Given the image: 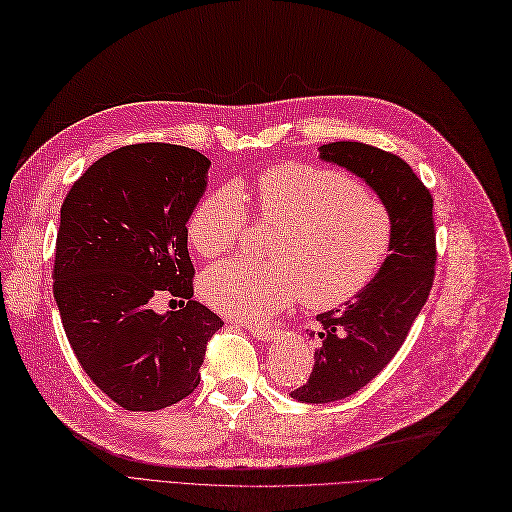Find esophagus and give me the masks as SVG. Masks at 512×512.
<instances>
[{
    "label": "esophagus",
    "mask_w": 512,
    "mask_h": 512,
    "mask_svg": "<svg viewBox=\"0 0 512 512\" xmlns=\"http://www.w3.org/2000/svg\"><path fill=\"white\" fill-rule=\"evenodd\" d=\"M249 331H251L253 337L263 339V342H268V339H274L276 333H278V329L274 325H261V323H251Z\"/></svg>",
    "instance_id": "obj_1"
}]
</instances>
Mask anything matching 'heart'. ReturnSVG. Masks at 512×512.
Returning a JSON list of instances; mask_svg holds the SVG:
<instances>
[{"instance_id":"b5f03b06","label":"heart","mask_w":512,"mask_h":512,"mask_svg":"<svg viewBox=\"0 0 512 512\" xmlns=\"http://www.w3.org/2000/svg\"><path fill=\"white\" fill-rule=\"evenodd\" d=\"M255 213L278 232L270 261L230 259L208 268L200 291L215 310L236 318H263L301 295L310 308H335L363 291L380 270L392 221L380 198L350 175L312 164H278L253 189L227 185L194 208L187 238L198 255L217 259L234 251Z\"/></svg>"}]
</instances>
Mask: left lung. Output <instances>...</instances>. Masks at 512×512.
I'll list each match as a JSON object with an SVG mask.
<instances>
[{"label": "left lung", "instance_id": "1", "mask_svg": "<svg viewBox=\"0 0 512 512\" xmlns=\"http://www.w3.org/2000/svg\"><path fill=\"white\" fill-rule=\"evenodd\" d=\"M318 151L320 160L350 170L380 196L392 238L390 255L369 285L344 308L316 316L314 369L291 392L301 403L342 401L392 361L426 304L437 263L432 196L403 158L358 141H335Z\"/></svg>", "mask_w": 512, "mask_h": 512}]
</instances>
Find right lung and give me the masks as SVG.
Returning a JSON list of instances; mask_svg holds the SVG:
<instances>
[{
	"label": "right lung",
	"mask_w": 512,
	"mask_h": 512,
	"mask_svg": "<svg viewBox=\"0 0 512 512\" xmlns=\"http://www.w3.org/2000/svg\"><path fill=\"white\" fill-rule=\"evenodd\" d=\"M211 160L170 143L126 145L94 162L61 206L54 299L82 369L113 403L158 411L200 384L223 320L194 297L187 221ZM181 296L158 315L150 299Z\"/></svg>",
	"instance_id": "right-lung-1"
}]
</instances>
